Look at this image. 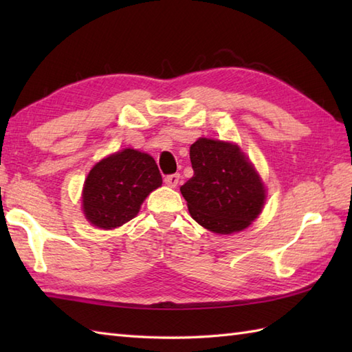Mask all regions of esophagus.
<instances>
[{
    "label": "esophagus",
    "instance_id": "esophagus-1",
    "mask_svg": "<svg viewBox=\"0 0 352 352\" xmlns=\"http://www.w3.org/2000/svg\"><path fill=\"white\" fill-rule=\"evenodd\" d=\"M164 183H166L169 188H177L178 183H180V174H172L164 177Z\"/></svg>",
    "mask_w": 352,
    "mask_h": 352
}]
</instances>
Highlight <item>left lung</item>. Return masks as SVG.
Listing matches in <instances>:
<instances>
[{"label": "left lung", "instance_id": "1", "mask_svg": "<svg viewBox=\"0 0 352 352\" xmlns=\"http://www.w3.org/2000/svg\"><path fill=\"white\" fill-rule=\"evenodd\" d=\"M190 162L193 177L180 190L192 218L218 234L248 228L261 213L266 189L242 149L199 138L190 146Z\"/></svg>", "mask_w": 352, "mask_h": 352}]
</instances>
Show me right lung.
<instances>
[{
    "mask_svg": "<svg viewBox=\"0 0 352 352\" xmlns=\"http://www.w3.org/2000/svg\"><path fill=\"white\" fill-rule=\"evenodd\" d=\"M162 186L155 160L125 148L98 162L83 188V212L96 228L113 230L131 221L145 198Z\"/></svg>",
    "mask_w": 352,
    "mask_h": 352,
    "instance_id": "obj_1",
    "label": "right lung"
}]
</instances>
